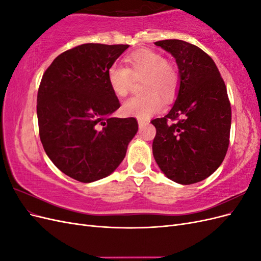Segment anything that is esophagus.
<instances>
[{
	"label": "esophagus",
	"instance_id": "esophagus-1",
	"mask_svg": "<svg viewBox=\"0 0 261 261\" xmlns=\"http://www.w3.org/2000/svg\"><path fill=\"white\" fill-rule=\"evenodd\" d=\"M147 124V122L146 121H143V120H138V125H139V127H143L144 125H146Z\"/></svg>",
	"mask_w": 261,
	"mask_h": 261
}]
</instances>
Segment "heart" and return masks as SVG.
<instances>
[{
  "instance_id": "obj_1",
  "label": "heart",
  "mask_w": 261,
  "mask_h": 261,
  "mask_svg": "<svg viewBox=\"0 0 261 261\" xmlns=\"http://www.w3.org/2000/svg\"><path fill=\"white\" fill-rule=\"evenodd\" d=\"M126 66L114 63L108 68L110 88L117 97H125L134 80L141 81L144 94L132 97L122 106L125 115L148 118L162 108V99L170 101L175 97L179 77L175 67L163 55L150 49H140L125 58Z\"/></svg>"
}]
</instances>
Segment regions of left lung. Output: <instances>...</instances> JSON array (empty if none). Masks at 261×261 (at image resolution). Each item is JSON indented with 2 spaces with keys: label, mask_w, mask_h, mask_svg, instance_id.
<instances>
[{
  "label": "left lung",
  "mask_w": 261,
  "mask_h": 261,
  "mask_svg": "<svg viewBox=\"0 0 261 261\" xmlns=\"http://www.w3.org/2000/svg\"><path fill=\"white\" fill-rule=\"evenodd\" d=\"M174 57L179 89L170 112L151 123L152 152L168 178L189 185L223 162L230 144L231 105L216 63L198 46L177 39L154 42Z\"/></svg>",
  "instance_id": "8db88e82"
}]
</instances>
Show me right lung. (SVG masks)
<instances>
[{
	"instance_id": "right-lung-1",
	"label": "right lung",
	"mask_w": 261,
	"mask_h": 261,
	"mask_svg": "<svg viewBox=\"0 0 261 261\" xmlns=\"http://www.w3.org/2000/svg\"><path fill=\"white\" fill-rule=\"evenodd\" d=\"M128 44L85 43L60 54L39 86L37 115L45 153L60 171L82 183L107 177L136 135L135 117L121 107L107 72Z\"/></svg>"
}]
</instances>
